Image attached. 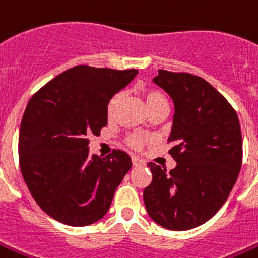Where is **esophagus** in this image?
<instances>
[{"label": "esophagus", "mask_w": 258, "mask_h": 258, "mask_svg": "<svg viewBox=\"0 0 258 258\" xmlns=\"http://www.w3.org/2000/svg\"><path fill=\"white\" fill-rule=\"evenodd\" d=\"M131 161H133V165H134V166L144 165V161H143V159L138 158V157H133V158H131Z\"/></svg>", "instance_id": "obj_1"}]
</instances>
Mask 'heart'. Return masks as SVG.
Masks as SVG:
<instances>
[{
  "label": "heart",
  "instance_id": "1",
  "mask_svg": "<svg viewBox=\"0 0 258 258\" xmlns=\"http://www.w3.org/2000/svg\"><path fill=\"white\" fill-rule=\"evenodd\" d=\"M144 100H145V104H147L150 111H151L152 108H155V107L168 106L166 104L165 96L161 92H158V90H154V89H150V90H145L144 92ZM120 103H121V94L117 93V94H114L110 99L108 104H107V114H108V117H114L117 110H118ZM144 143H145V140L141 136H137V134L136 136H131L128 138V144L133 148H141Z\"/></svg>",
  "mask_w": 258,
  "mask_h": 258
}]
</instances>
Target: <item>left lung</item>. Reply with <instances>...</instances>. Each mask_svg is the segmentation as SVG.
I'll return each instance as SVG.
<instances>
[{"label": "left lung", "mask_w": 258, "mask_h": 258, "mask_svg": "<svg viewBox=\"0 0 258 258\" xmlns=\"http://www.w3.org/2000/svg\"><path fill=\"white\" fill-rule=\"evenodd\" d=\"M154 83L173 101L168 141L176 166L169 172L154 162L144 203L155 223L189 230L208 222L226 202L237 180L243 141L236 111L213 86L190 73L158 70Z\"/></svg>", "instance_id": "1"}]
</instances>
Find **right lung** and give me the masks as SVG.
Wrapping results in <instances>:
<instances>
[{"instance_id":"add662e5","label":"right lung","mask_w":258,"mask_h":258,"mask_svg":"<svg viewBox=\"0 0 258 258\" xmlns=\"http://www.w3.org/2000/svg\"><path fill=\"white\" fill-rule=\"evenodd\" d=\"M138 70L75 66L52 79L29 100L19 128V165L35 202L55 220L89 226L111 205L131 168L124 151L101 158L89 138L107 125L110 99Z\"/></svg>"}]
</instances>
